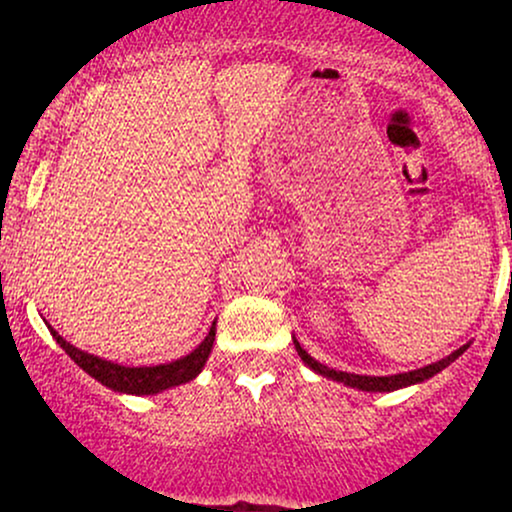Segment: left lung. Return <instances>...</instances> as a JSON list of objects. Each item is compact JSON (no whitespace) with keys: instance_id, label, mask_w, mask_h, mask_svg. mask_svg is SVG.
<instances>
[{"instance_id":"obj_1","label":"left lung","mask_w":512,"mask_h":512,"mask_svg":"<svg viewBox=\"0 0 512 512\" xmlns=\"http://www.w3.org/2000/svg\"><path fill=\"white\" fill-rule=\"evenodd\" d=\"M293 345H296V352L300 359H303L305 366L312 368L314 373H319L321 377H328V380H333V382H342L345 387H352L359 391H396V389L412 387V384H419V382L429 380V377H433V375H438L440 370L450 366L452 361H457L468 347V345L459 347L457 352H452L450 356H445V359H440L436 363H429V366H424V368L408 370V373H398V375L375 377V375H354V373H345V370H333V368L324 366V363H319L317 359H312V356L307 354L303 347H300V342L296 338H293Z\"/></svg>"}]
</instances>
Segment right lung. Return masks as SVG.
<instances>
[{"instance_id": "1", "label": "right lung", "mask_w": 512, "mask_h": 512, "mask_svg": "<svg viewBox=\"0 0 512 512\" xmlns=\"http://www.w3.org/2000/svg\"><path fill=\"white\" fill-rule=\"evenodd\" d=\"M51 335L55 338V342L65 349L69 359H72L76 366L86 370L90 377H95V380L102 382L104 387H109L111 391H118V394L153 396L165 389L191 382L200 375V370L205 368L209 354H212L214 338H216V321L212 324V328H209L205 340H202L191 354L181 356L177 361L160 363V366H137V368L121 366V363L100 359V356L83 352V349L74 347L72 342H67L58 331H53V328H51Z\"/></svg>"}]
</instances>
